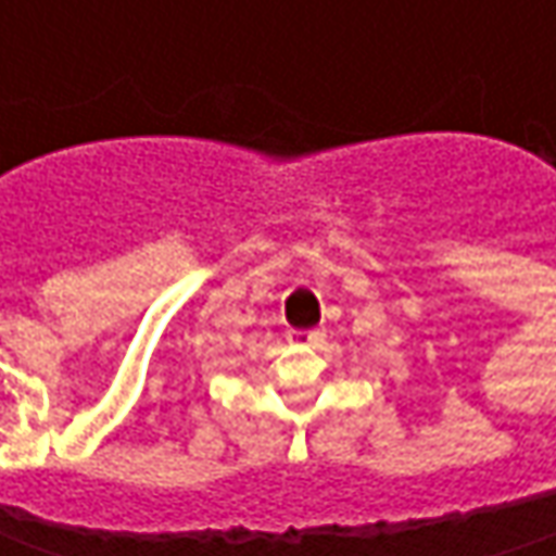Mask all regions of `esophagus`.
Masks as SVG:
<instances>
[{
	"mask_svg": "<svg viewBox=\"0 0 556 556\" xmlns=\"http://www.w3.org/2000/svg\"><path fill=\"white\" fill-rule=\"evenodd\" d=\"M288 340L296 346H318L325 340V331H290Z\"/></svg>",
	"mask_w": 556,
	"mask_h": 556,
	"instance_id": "34e87169",
	"label": "esophagus"
}]
</instances>
